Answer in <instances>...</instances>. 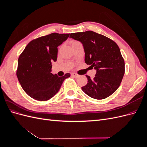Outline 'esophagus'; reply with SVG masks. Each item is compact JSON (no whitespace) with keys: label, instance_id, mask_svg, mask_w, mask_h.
Instances as JSON below:
<instances>
[{"label":"esophagus","instance_id":"obj_1","mask_svg":"<svg viewBox=\"0 0 147 147\" xmlns=\"http://www.w3.org/2000/svg\"><path fill=\"white\" fill-rule=\"evenodd\" d=\"M71 75H72V76H73L75 78H78L79 77V75L78 74H75V73H72V74H71Z\"/></svg>","mask_w":147,"mask_h":147}]
</instances>
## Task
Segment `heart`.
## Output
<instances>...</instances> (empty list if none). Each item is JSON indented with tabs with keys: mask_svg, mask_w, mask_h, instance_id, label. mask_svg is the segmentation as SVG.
Masks as SVG:
<instances>
[{
	"mask_svg": "<svg viewBox=\"0 0 147 147\" xmlns=\"http://www.w3.org/2000/svg\"><path fill=\"white\" fill-rule=\"evenodd\" d=\"M77 42H77V41H73V42H72V44H74V43H77Z\"/></svg>",
	"mask_w": 147,
	"mask_h": 147,
	"instance_id": "b5f03b06",
	"label": "heart"
}]
</instances>
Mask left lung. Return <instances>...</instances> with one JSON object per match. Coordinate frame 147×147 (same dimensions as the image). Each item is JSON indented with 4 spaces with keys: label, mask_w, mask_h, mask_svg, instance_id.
I'll return each instance as SVG.
<instances>
[{
    "label": "left lung",
    "mask_w": 147,
    "mask_h": 147,
    "mask_svg": "<svg viewBox=\"0 0 147 147\" xmlns=\"http://www.w3.org/2000/svg\"><path fill=\"white\" fill-rule=\"evenodd\" d=\"M70 38L80 42L84 61L96 70L94 78L86 75L88 83L83 91L95 99H104L116 91L124 74V61L120 50L112 40L91 30L72 33Z\"/></svg>",
    "instance_id": "obj_1"
}]
</instances>
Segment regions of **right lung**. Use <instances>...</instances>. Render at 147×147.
I'll list each match as a JSON object with an SVG mask.
<instances>
[{
    "instance_id": "1",
    "label": "right lung",
    "mask_w": 147,
    "mask_h": 147,
    "mask_svg": "<svg viewBox=\"0 0 147 147\" xmlns=\"http://www.w3.org/2000/svg\"><path fill=\"white\" fill-rule=\"evenodd\" d=\"M70 34L52 33L33 40L26 47L18 62L16 75L26 94L40 101L51 99L59 91L64 80L70 76L53 75L52 63L56 62L57 47Z\"/></svg>"
}]
</instances>
